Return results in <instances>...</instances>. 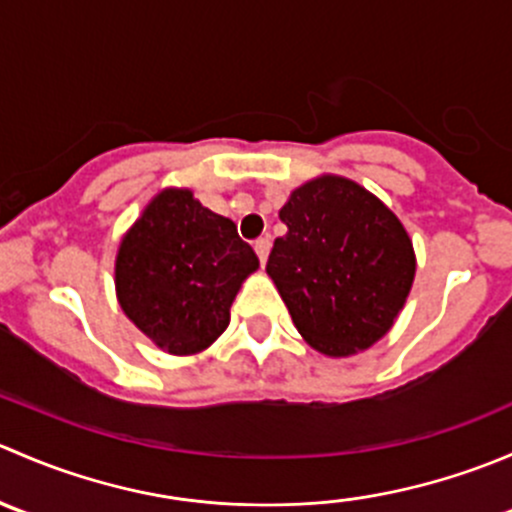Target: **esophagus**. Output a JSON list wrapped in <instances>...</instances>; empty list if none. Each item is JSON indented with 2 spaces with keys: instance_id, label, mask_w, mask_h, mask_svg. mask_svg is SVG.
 <instances>
[{
  "instance_id": "esophagus-1",
  "label": "esophagus",
  "mask_w": 512,
  "mask_h": 512,
  "mask_svg": "<svg viewBox=\"0 0 512 512\" xmlns=\"http://www.w3.org/2000/svg\"><path fill=\"white\" fill-rule=\"evenodd\" d=\"M255 252H257V257H260V262L262 265H265L267 262V255H270V237H257L255 240Z\"/></svg>"
}]
</instances>
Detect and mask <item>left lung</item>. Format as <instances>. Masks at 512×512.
<instances>
[{
  "instance_id": "1",
  "label": "left lung",
  "mask_w": 512,
  "mask_h": 512,
  "mask_svg": "<svg viewBox=\"0 0 512 512\" xmlns=\"http://www.w3.org/2000/svg\"><path fill=\"white\" fill-rule=\"evenodd\" d=\"M287 232L267 260L294 327L317 352L349 356L384 337L416 272L404 225L344 178L309 180L280 210Z\"/></svg>"
}]
</instances>
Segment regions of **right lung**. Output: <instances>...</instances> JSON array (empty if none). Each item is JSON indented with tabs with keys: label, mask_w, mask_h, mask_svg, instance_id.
I'll return each instance as SVG.
<instances>
[{
	"label": "right lung",
	"mask_w": 512,
	"mask_h": 512,
	"mask_svg": "<svg viewBox=\"0 0 512 512\" xmlns=\"http://www.w3.org/2000/svg\"><path fill=\"white\" fill-rule=\"evenodd\" d=\"M257 265L232 220L190 190H163L123 237L118 302L165 352H203L225 332L232 299Z\"/></svg>",
	"instance_id": "right-lung-1"
}]
</instances>
